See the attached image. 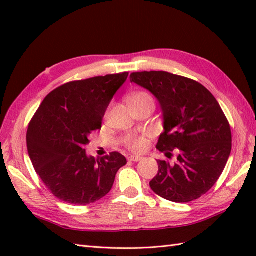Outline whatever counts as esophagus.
Segmentation results:
<instances>
[{
    "label": "esophagus",
    "instance_id": "esophagus-1",
    "mask_svg": "<svg viewBox=\"0 0 256 256\" xmlns=\"http://www.w3.org/2000/svg\"><path fill=\"white\" fill-rule=\"evenodd\" d=\"M128 160H131V162H140V160H142V157L138 156V155H132V156L128 157Z\"/></svg>",
    "mask_w": 256,
    "mask_h": 256
}]
</instances>
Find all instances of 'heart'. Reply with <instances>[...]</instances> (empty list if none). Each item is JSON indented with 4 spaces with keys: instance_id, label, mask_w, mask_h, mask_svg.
Listing matches in <instances>:
<instances>
[{
    "instance_id": "1",
    "label": "heart",
    "mask_w": 256,
    "mask_h": 256,
    "mask_svg": "<svg viewBox=\"0 0 256 256\" xmlns=\"http://www.w3.org/2000/svg\"><path fill=\"white\" fill-rule=\"evenodd\" d=\"M152 99V96L146 94V92H136L132 96H128V104H131L133 102L142 101V100H148ZM150 135L148 133L144 134H128L126 136L123 138V143L126 146L128 150L134 152H142L146 148V146L148 144Z\"/></svg>"
}]
</instances>
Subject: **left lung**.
Returning <instances> with one entry per match:
<instances>
[{
  "instance_id": "obj_1",
  "label": "left lung",
  "mask_w": 256,
  "mask_h": 256,
  "mask_svg": "<svg viewBox=\"0 0 256 256\" xmlns=\"http://www.w3.org/2000/svg\"><path fill=\"white\" fill-rule=\"evenodd\" d=\"M130 80L160 104L164 132L156 148L166 156L178 153L172 165L157 160L152 190L172 202L200 198L218 180L231 153L230 124L218 101L197 81L166 72H133Z\"/></svg>"
}]
</instances>
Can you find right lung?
Instances as JSON below:
<instances>
[{
	"instance_id": "1",
	"label": "right lung",
	"mask_w": 256,
	"mask_h": 256,
	"mask_svg": "<svg viewBox=\"0 0 256 256\" xmlns=\"http://www.w3.org/2000/svg\"><path fill=\"white\" fill-rule=\"evenodd\" d=\"M128 72L72 81L48 94L30 122L26 142L37 175L64 202L86 206L110 192L126 158L112 152L96 160L84 146L101 128L113 96Z\"/></svg>"
}]
</instances>
